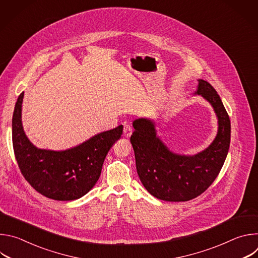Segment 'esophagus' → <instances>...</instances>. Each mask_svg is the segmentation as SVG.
Listing matches in <instances>:
<instances>
[{"mask_svg":"<svg viewBox=\"0 0 258 258\" xmlns=\"http://www.w3.org/2000/svg\"><path fill=\"white\" fill-rule=\"evenodd\" d=\"M123 134L125 137H131L132 134H133V127L131 124L128 123H125L124 126H123Z\"/></svg>","mask_w":258,"mask_h":258,"instance_id":"1","label":"esophagus"}]
</instances>
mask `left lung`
Returning a JSON list of instances; mask_svg holds the SVG:
<instances>
[{
    "instance_id": "1",
    "label": "left lung",
    "mask_w": 258,
    "mask_h": 258,
    "mask_svg": "<svg viewBox=\"0 0 258 258\" xmlns=\"http://www.w3.org/2000/svg\"><path fill=\"white\" fill-rule=\"evenodd\" d=\"M214 108L218 132L212 144L194 155H176L156 137L154 122L140 118L134 121L131 137L139 177L151 195L171 202L192 200L204 193L222 169L231 141V121L214 88L199 80L197 93Z\"/></svg>"
}]
</instances>
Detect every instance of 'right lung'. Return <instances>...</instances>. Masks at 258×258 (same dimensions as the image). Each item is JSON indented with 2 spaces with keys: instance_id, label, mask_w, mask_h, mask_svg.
I'll use <instances>...</instances> for the list:
<instances>
[{
  "instance_id": "add662e5",
  "label": "right lung",
  "mask_w": 258,
  "mask_h": 258,
  "mask_svg": "<svg viewBox=\"0 0 258 258\" xmlns=\"http://www.w3.org/2000/svg\"><path fill=\"white\" fill-rule=\"evenodd\" d=\"M23 96L22 92L12 118L13 150L22 175L36 192L47 198L70 201L83 197L96 185L108 151L122 135V125L96 135L69 150L38 149L22 128Z\"/></svg>"
}]
</instances>
